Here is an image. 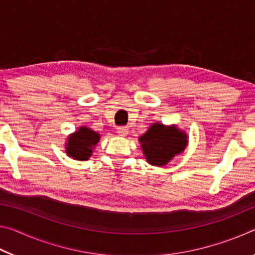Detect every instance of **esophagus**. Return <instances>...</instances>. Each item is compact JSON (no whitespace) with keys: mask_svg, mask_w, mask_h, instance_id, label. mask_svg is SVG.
<instances>
[{"mask_svg":"<svg viewBox=\"0 0 255 255\" xmlns=\"http://www.w3.org/2000/svg\"><path fill=\"white\" fill-rule=\"evenodd\" d=\"M117 132L119 133L120 136H126L128 133V129L126 127H118Z\"/></svg>","mask_w":255,"mask_h":255,"instance_id":"obj_1","label":"esophagus"}]
</instances>
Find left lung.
<instances>
[{
    "mask_svg": "<svg viewBox=\"0 0 255 255\" xmlns=\"http://www.w3.org/2000/svg\"><path fill=\"white\" fill-rule=\"evenodd\" d=\"M146 159L152 165L162 166L169 163L187 146V135L174 127L154 124L139 138Z\"/></svg>",
    "mask_w": 255,
    "mask_h": 255,
    "instance_id": "8db88e82",
    "label": "left lung"
}]
</instances>
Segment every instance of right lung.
<instances>
[{"instance_id":"right-lung-1","label":"right lung","mask_w":255,"mask_h":255,"mask_svg":"<svg viewBox=\"0 0 255 255\" xmlns=\"http://www.w3.org/2000/svg\"><path fill=\"white\" fill-rule=\"evenodd\" d=\"M100 136L91 129L82 127L74 135L68 138L66 153L68 156L85 161L92 155V148L94 145L98 144Z\"/></svg>"}]
</instances>
